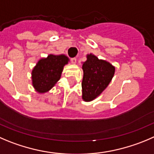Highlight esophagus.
<instances>
[{
	"mask_svg": "<svg viewBox=\"0 0 154 154\" xmlns=\"http://www.w3.org/2000/svg\"><path fill=\"white\" fill-rule=\"evenodd\" d=\"M71 61H72V63L75 64L76 62H77V60H76V58H72Z\"/></svg>",
	"mask_w": 154,
	"mask_h": 154,
	"instance_id": "obj_1",
	"label": "esophagus"
}]
</instances>
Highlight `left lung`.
Listing matches in <instances>:
<instances>
[{
	"label": "left lung",
	"mask_w": 154,
	"mask_h": 154,
	"mask_svg": "<svg viewBox=\"0 0 154 154\" xmlns=\"http://www.w3.org/2000/svg\"><path fill=\"white\" fill-rule=\"evenodd\" d=\"M82 99L90 102L106 88L114 75L115 66L90 54H87V60L82 63Z\"/></svg>",
	"instance_id": "1"
}]
</instances>
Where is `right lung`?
I'll return each instance as SVG.
<instances>
[{
  "label": "right lung",
  "instance_id": "right-lung-1",
  "mask_svg": "<svg viewBox=\"0 0 154 154\" xmlns=\"http://www.w3.org/2000/svg\"><path fill=\"white\" fill-rule=\"evenodd\" d=\"M69 59L65 54H49L41 58L32 71V86L38 94L48 92L60 79L64 66Z\"/></svg>",
  "mask_w": 154,
  "mask_h": 154
}]
</instances>
